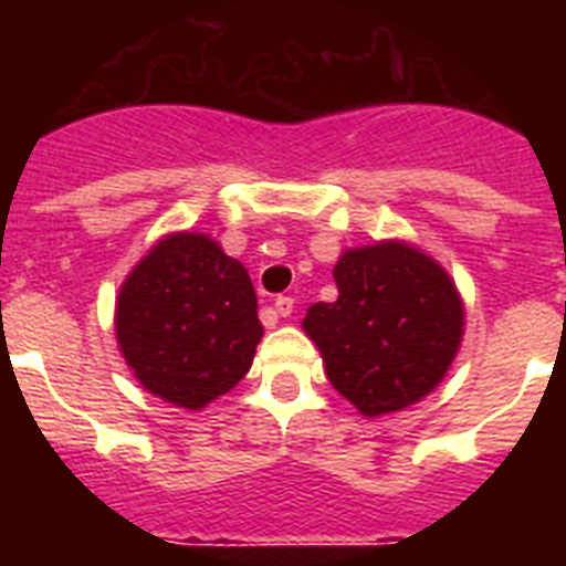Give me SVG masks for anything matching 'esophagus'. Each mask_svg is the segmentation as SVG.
<instances>
[{
    "instance_id": "esophagus-1",
    "label": "esophagus",
    "mask_w": 566,
    "mask_h": 566,
    "mask_svg": "<svg viewBox=\"0 0 566 566\" xmlns=\"http://www.w3.org/2000/svg\"><path fill=\"white\" fill-rule=\"evenodd\" d=\"M292 312H294V297H289V294H280V297L274 300V314H280V317H289Z\"/></svg>"
}]
</instances>
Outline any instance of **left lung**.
Masks as SVG:
<instances>
[{
	"mask_svg": "<svg viewBox=\"0 0 566 566\" xmlns=\"http://www.w3.org/2000/svg\"><path fill=\"white\" fill-rule=\"evenodd\" d=\"M337 300L314 303L303 328L328 382L363 417L402 411L442 382L459 352L464 306L451 274L405 240L348 249Z\"/></svg>",
	"mask_w": 566,
	"mask_h": 566,
	"instance_id": "8db88e82",
	"label": "left lung"
}]
</instances>
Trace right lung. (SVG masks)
I'll list each match as a JSON object with an SVG mask.
<instances>
[{
  "label": "right lung",
  "instance_id": "add662e5",
  "mask_svg": "<svg viewBox=\"0 0 566 566\" xmlns=\"http://www.w3.org/2000/svg\"><path fill=\"white\" fill-rule=\"evenodd\" d=\"M115 337L149 394L201 411L247 377L263 337L249 272L209 234H167L124 280Z\"/></svg>",
  "mask_w": 566,
  "mask_h": 566
}]
</instances>
